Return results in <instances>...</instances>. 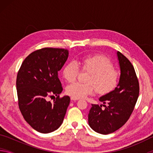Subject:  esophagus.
<instances>
[{
    "label": "esophagus",
    "instance_id": "1",
    "mask_svg": "<svg viewBox=\"0 0 153 153\" xmlns=\"http://www.w3.org/2000/svg\"><path fill=\"white\" fill-rule=\"evenodd\" d=\"M78 99H77V98H74V97H71V101H76V100H77Z\"/></svg>",
    "mask_w": 153,
    "mask_h": 153
}]
</instances>
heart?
I'll return each mask as SVG.
<instances>
[{"mask_svg": "<svg viewBox=\"0 0 153 153\" xmlns=\"http://www.w3.org/2000/svg\"><path fill=\"white\" fill-rule=\"evenodd\" d=\"M80 65L83 71H88L86 83L75 82L66 88L67 94L76 98H81L92 94L96 90L100 94H108L117 88L120 82V74L114 69L109 59L100 55H89L82 58L77 63L69 61L64 67L63 76L69 82L77 79L80 72Z\"/></svg>", "mask_w": 153, "mask_h": 153, "instance_id": "1", "label": "heart"}]
</instances>
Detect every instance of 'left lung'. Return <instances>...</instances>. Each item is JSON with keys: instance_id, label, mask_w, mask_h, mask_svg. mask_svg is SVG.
Returning a JSON list of instances; mask_svg holds the SVG:
<instances>
[{"instance_id": "1", "label": "left lung", "mask_w": 153, "mask_h": 153, "mask_svg": "<svg viewBox=\"0 0 153 153\" xmlns=\"http://www.w3.org/2000/svg\"><path fill=\"white\" fill-rule=\"evenodd\" d=\"M121 75L116 88L99 98L102 105H92L88 124L93 130L108 134L121 128L132 113L139 96V82L131 62L117 52Z\"/></svg>"}]
</instances>
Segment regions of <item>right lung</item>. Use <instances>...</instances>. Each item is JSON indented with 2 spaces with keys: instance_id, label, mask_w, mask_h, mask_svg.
<instances>
[{
  "instance_id": "right-lung-1",
  "label": "right lung",
  "mask_w": 153,
  "mask_h": 153,
  "mask_svg": "<svg viewBox=\"0 0 153 153\" xmlns=\"http://www.w3.org/2000/svg\"><path fill=\"white\" fill-rule=\"evenodd\" d=\"M63 48H43L30 53L18 71V105L23 117L35 130L50 133L63 123L70 98L60 97L63 87L58 76L68 58ZM56 96L53 103L48 97Z\"/></svg>"
}]
</instances>
